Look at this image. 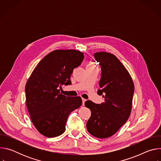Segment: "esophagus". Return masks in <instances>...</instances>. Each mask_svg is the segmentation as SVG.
Listing matches in <instances>:
<instances>
[{
	"mask_svg": "<svg viewBox=\"0 0 161 161\" xmlns=\"http://www.w3.org/2000/svg\"><path fill=\"white\" fill-rule=\"evenodd\" d=\"M86 100L85 99H83V98H82V101H83V105H84V104H85V101H86Z\"/></svg>",
	"mask_w": 161,
	"mask_h": 161,
	"instance_id": "34e87169",
	"label": "esophagus"
}]
</instances>
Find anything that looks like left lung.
Masks as SVG:
<instances>
[{"instance_id": "1", "label": "left lung", "mask_w": 161, "mask_h": 161, "mask_svg": "<svg viewBox=\"0 0 161 161\" xmlns=\"http://www.w3.org/2000/svg\"><path fill=\"white\" fill-rule=\"evenodd\" d=\"M101 68L100 88L97 94L104 102L85 103L91 111L86 122L88 132L98 138H106L115 134L128 120L132 108L134 86L132 78L121 62L107 52L94 54Z\"/></svg>"}]
</instances>
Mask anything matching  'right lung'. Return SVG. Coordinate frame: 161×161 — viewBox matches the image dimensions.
<instances>
[{"instance_id": "obj_1", "label": "right lung", "mask_w": 161, "mask_h": 161, "mask_svg": "<svg viewBox=\"0 0 161 161\" xmlns=\"http://www.w3.org/2000/svg\"><path fill=\"white\" fill-rule=\"evenodd\" d=\"M84 58L75 50H58L46 55L34 69L25 85L26 105L31 120L44 136L63 134L69 114L82 104L81 98L61 94L63 85H71L75 68Z\"/></svg>"}]
</instances>
